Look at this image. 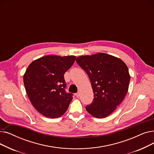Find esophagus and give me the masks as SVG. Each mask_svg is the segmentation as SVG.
<instances>
[{
	"label": "esophagus",
	"mask_w": 154,
	"mask_h": 154,
	"mask_svg": "<svg viewBox=\"0 0 154 154\" xmlns=\"http://www.w3.org/2000/svg\"><path fill=\"white\" fill-rule=\"evenodd\" d=\"M75 96H76L77 97H79L80 96V93H79V92L76 93V94H75Z\"/></svg>",
	"instance_id": "esophagus-1"
}]
</instances>
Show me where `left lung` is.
Returning <instances> with one entry per match:
<instances>
[{
    "label": "left lung",
    "mask_w": 154,
    "mask_h": 154,
    "mask_svg": "<svg viewBox=\"0 0 154 154\" xmlns=\"http://www.w3.org/2000/svg\"><path fill=\"white\" fill-rule=\"evenodd\" d=\"M76 62L88 75L94 92V97L86 110L97 118L109 116L128 92L130 77L126 65L103 53L79 57Z\"/></svg>",
    "instance_id": "left-lung-1"
}]
</instances>
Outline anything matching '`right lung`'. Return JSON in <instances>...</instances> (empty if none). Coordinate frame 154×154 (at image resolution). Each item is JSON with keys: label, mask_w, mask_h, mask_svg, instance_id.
Segmentation results:
<instances>
[{"label": "right lung", "mask_w": 154, "mask_h": 154, "mask_svg": "<svg viewBox=\"0 0 154 154\" xmlns=\"http://www.w3.org/2000/svg\"><path fill=\"white\" fill-rule=\"evenodd\" d=\"M76 57L48 55L33 61L23 80L26 93L34 108L43 116L56 118L67 110L73 94L65 91V73Z\"/></svg>", "instance_id": "add662e5"}]
</instances>
